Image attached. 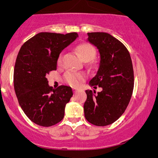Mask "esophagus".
I'll use <instances>...</instances> for the list:
<instances>
[{
    "instance_id": "obj_1",
    "label": "esophagus",
    "mask_w": 158,
    "mask_h": 158,
    "mask_svg": "<svg viewBox=\"0 0 158 158\" xmlns=\"http://www.w3.org/2000/svg\"><path fill=\"white\" fill-rule=\"evenodd\" d=\"M73 92H74V93H76V92H77L78 91V89H73Z\"/></svg>"
}]
</instances>
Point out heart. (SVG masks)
<instances>
[{
	"label": "heart",
	"mask_w": 158,
	"mask_h": 158,
	"mask_svg": "<svg viewBox=\"0 0 158 158\" xmlns=\"http://www.w3.org/2000/svg\"><path fill=\"white\" fill-rule=\"evenodd\" d=\"M76 50H77L79 55L80 56L81 59L85 62H89L93 60L96 54L95 49L91 44H80L77 47ZM62 61H63V56L60 55L57 60V63L59 65H60L62 63ZM85 76L82 73H76L74 71H67L63 76V80L66 83L69 84L71 86L77 87L83 80Z\"/></svg>",
	"instance_id": "b5f03b06"
}]
</instances>
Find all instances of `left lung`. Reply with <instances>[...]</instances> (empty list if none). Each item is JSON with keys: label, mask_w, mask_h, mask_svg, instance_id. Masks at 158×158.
I'll return each mask as SVG.
<instances>
[{"label": "left lung", "mask_w": 158, "mask_h": 158, "mask_svg": "<svg viewBox=\"0 0 158 158\" xmlns=\"http://www.w3.org/2000/svg\"><path fill=\"white\" fill-rule=\"evenodd\" d=\"M87 34L100 54L99 67L89 85L102 90L97 94L85 90L84 114L92 125L106 126L117 121L128 107L134 89L133 66L128 50L118 40L103 32Z\"/></svg>", "instance_id": "left-lung-1"}]
</instances>
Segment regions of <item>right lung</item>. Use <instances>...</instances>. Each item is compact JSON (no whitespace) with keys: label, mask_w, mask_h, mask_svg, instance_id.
Here are the masks:
<instances>
[{"label":"right lung","mask_w":158,"mask_h":158,"mask_svg":"<svg viewBox=\"0 0 158 158\" xmlns=\"http://www.w3.org/2000/svg\"><path fill=\"white\" fill-rule=\"evenodd\" d=\"M77 37L76 33L43 32L25 42L19 51L14 66V90L23 112L36 125L52 126L64 117L73 90L66 85L53 89L47 76L56 69L62 50Z\"/></svg>","instance_id":"obj_1"}]
</instances>
